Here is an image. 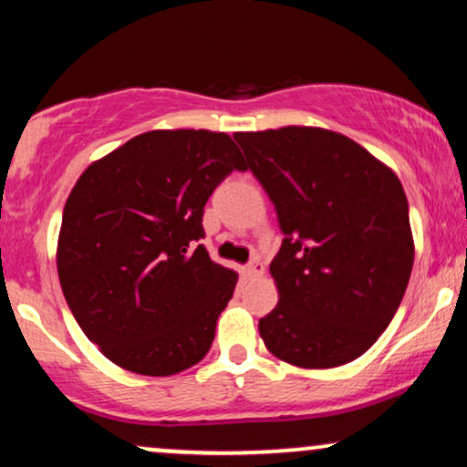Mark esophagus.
Segmentation results:
<instances>
[{"instance_id": "34e87169", "label": "esophagus", "mask_w": 467, "mask_h": 467, "mask_svg": "<svg viewBox=\"0 0 467 467\" xmlns=\"http://www.w3.org/2000/svg\"><path fill=\"white\" fill-rule=\"evenodd\" d=\"M264 272H265V267H264V264H261L259 259H252L250 264H248V267H245V275L252 276V278L264 276Z\"/></svg>"}]
</instances>
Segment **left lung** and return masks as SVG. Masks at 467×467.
<instances>
[{"label":"left lung","instance_id":"left-lung-1","mask_svg":"<svg viewBox=\"0 0 467 467\" xmlns=\"http://www.w3.org/2000/svg\"><path fill=\"white\" fill-rule=\"evenodd\" d=\"M283 239L270 264L278 305L259 320L267 351L331 368L371 349L409 285V202L398 175L342 133L320 127L239 131Z\"/></svg>","mask_w":467,"mask_h":467}]
</instances>
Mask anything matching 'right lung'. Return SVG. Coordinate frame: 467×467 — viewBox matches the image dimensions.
<instances>
[{
  "instance_id": "add662e5",
  "label": "right lung",
  "mask_w": 467,
  "mask_h": 467,
  "mask_svg": "<svg viewBox=\"0 0 467 467\" xmlns=\"http://www.w3.org/2000/svg\"><path fill=\"white\" fill-rule=\"evenodd\" d=\"M244 155L228 133L155 130L83 171L57 244L63 296L105 358L166 378L206 356L237 272L203 245V206Z\"/></svg>"
}]
</instances>
